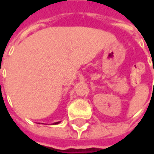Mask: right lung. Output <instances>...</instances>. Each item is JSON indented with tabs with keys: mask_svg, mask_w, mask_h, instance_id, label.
Here are the masks:
<instances>
[{
	"mask_svg": "<svg viewBox=\"0 0 154 154\" xmlns=\"http://www.w3.org/2000/svg\"><path fill=\"white\" fill-rule=\"evenodd\" d=\"M60 122H56V123H54V124H59Z\"/></svg>",
	"mask_w": 154,
	"mask_h": 154,
	"instance_id": "right-lung-1",
	"label": "right lung"
}]
</instances>
